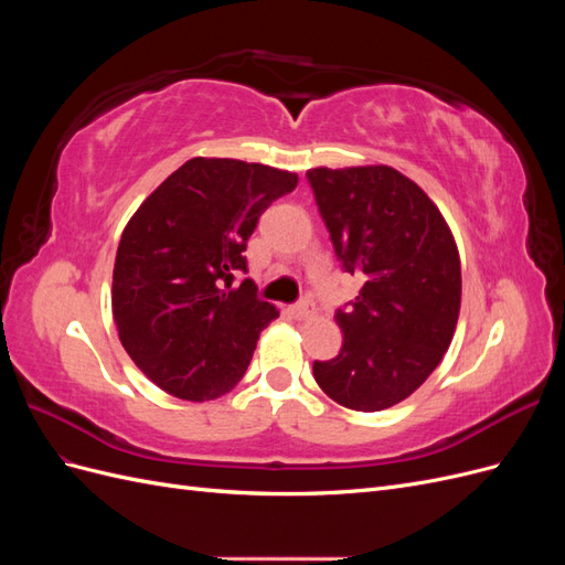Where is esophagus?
Listing matches in <instances>:
<instances>
[{
    "label": "esophagus",
    "instance_id": "34e87169",
    "mask_svg": "<svg viewBox=\"0 0 565 565\" xmlns=\"http://www.w3.org/2000/svg\"><path fill=\"white\" fill-rule=\"evenodd\" d=\"M311 313H313V309H311L309 301H301V303L289 306V316H292L295 320H303V318H309Z\"/></svg>",
    "mask_w": 565,
    "mask_h": 565
}]
</instances>
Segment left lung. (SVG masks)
Listing matches in <instances>:
<instances>
[{
    "label": "left lung",
    "mask_w": 565,
    "mask_h": 565,
    "mask_svg": "<svg viewBox=\"0 0 565 565\" xmlns=\"http://www.w3.org/2000/svg\"><path fill=\"white\" fill-rule=\"evenodd\" d=\"M334 252L365 282L334 320L344 347L313 377L358 413L415 393L446 355L459 318L461 266L448 221L422 188L386 164L306 172Z\"/></svg>",
    "instance_id": "left-lung-1"
}]
</instances>
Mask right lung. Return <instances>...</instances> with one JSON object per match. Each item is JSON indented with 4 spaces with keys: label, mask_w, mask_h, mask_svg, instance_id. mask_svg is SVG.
Instances as JSON below:
<instances>
[{
    "label": "right lung",
    "mask_w": 565,
    "mask_h": 565,
    "mask_svg": "<svg viewBox=\"0 0 565 565\" xmlns=\"http://www.w3.org/2000/svg\"><path fill=\"white\" fill-rule=\"evenodd\" d=\"M299 177L231 158H193L134 212L113 268V318L146 377L181 401H214L245 377L280 313L233 287L256 221Z\"/></svg>",
    "instance_id": "obj_1"
}]
</instances>
